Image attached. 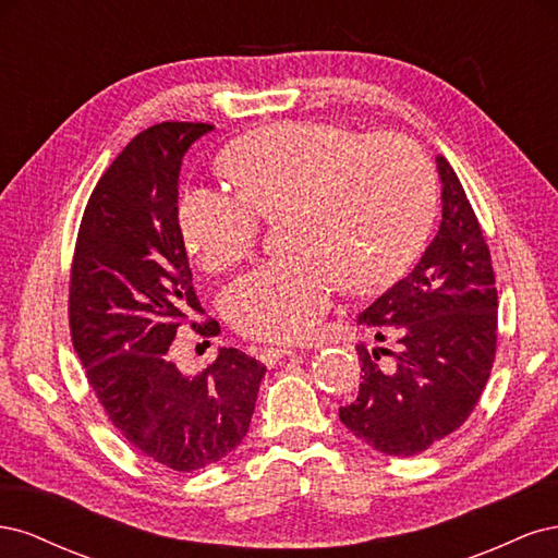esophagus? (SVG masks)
Masks as SVG:
<instances>
[{
	"label": "esophagus",
	"mask_w": 558,
	"mask_h": 558,
	"mask_svg": "<svg viewBox=\"0 0 558 558\" xmlns=\"http://www.w3.org/2000/svg\"><path fill=\"white\" fill-rule=\"evenodd\" d=\"M291 353H293V349H291V347H265V349H260L258 359H260V363H263V365H267V367H275L281 359L291 356Z\"/></svg>",
	"instance_id": "esophagus-1"
}]
</instances>
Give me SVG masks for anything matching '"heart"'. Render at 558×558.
Segmentation results:
<instances>
[{
    "label": "heart",
    "instance_id": "obj_1",
    "mask_svg": "<svg viewBox=\"0 0 558 558\" xmlns=\"http://www.w3.org/2000/svg\"><path fill=\"white\" fill-rule=\"evenodd\" d=\"M223 165L240 193L189 185L177 223L193 260L221 272L256 246L260 216H286L293 256L251 269L221 298L226 318L253 340L307 337L328 312L337 281L363 293L396 279L433 218V167L402 134L277 123L232 144Z\"/></svg>",
    "mask_w": 558,
    "mask_h": 558
}]
</instances>
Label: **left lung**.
I'll list each match as a JSON object with an SVG mask.
<instances>
[{"label":"left lung","mask_w":558,"mask_h":558,"mask_svg":"<svg viewBox=\"0 0 558 558\" xmlns=\"http://www.w3.org/2000/svg\"><path fill=\"white\" fill-rule=\"evenodd\" d=\"M440 230L408 277L359 314L393 351L361 347L359 398L342 424L373 449L410 459L475 410L496 359L498 293L492 253L463 185L437 156Z\"/></svg>","instance_id":"left-lung-1"}]
</instances>
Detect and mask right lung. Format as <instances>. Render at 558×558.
I'll return each mask as SVG.
<instances>
[{"label": "right lung", "mask_w": 558, "mask_h": 558, "mask_svg": "<svg viewBox=\"0 0 558 558\" xmlns=\"http://www.w3.org/2000/svg\"><path fill=\"white\" fill-rule=\"evenodd\" d=\"M207 123L140 132L97 181L72 265L70 326L111 424L148 459L179 472L221 461L256 410L265 365L238 349L189 377L170 359L185 318L202 314L177 223L179 172ZM216 320L193 324L216 335Z\"/></svg>", "instance_id": "1"}]
</instances>
